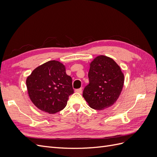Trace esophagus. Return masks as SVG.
<instances>
[{"mask_svg": "<svg viewBox=\"0 0 157 157\" xmlns=\"http://www.w3.org/2000/svg\"><path fill=\"white\" fill-rule=\"evenodd\" d=\"M75 92H77V93H79V94H81L82 93V88H79V89H77V90H75Z\"/></svg>", "mask_w": 157, "mask_h": 157, "instance_id": "34e87169", "label": "esophagus"}]
</instances>
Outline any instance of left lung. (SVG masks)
I'll return each instance as SVG.
<instances>
[{
    "label": "left lung",
    "mask_w": 157,
    "mask_h": 157,
    "mask_svg": "<svg viewBox=\"0 0 157 157\" xmlns=\"http://www.w3.org/2000/svg\"><path fill=\"white\" fill-rule=\"evenodd\" d=\"M90 66L89 84L84 88L82 96L91 108L103 110L119 98L124 76L115 61L105 56H97Z\"/></svg>",
    "instance_id": "1"
}]
</instances>
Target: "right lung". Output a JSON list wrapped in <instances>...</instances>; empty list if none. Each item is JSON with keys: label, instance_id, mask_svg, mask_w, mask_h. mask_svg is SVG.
<instances>
[{"label": "right lung", "instance_id": "obj_1", "mask_svg": "<svg viewBox=\"0 0 157 157\" xmlns=\"http://www.w3.org/2000/svg\"><path fill=\"white\" fill-rule=\"evenodd\" d=\"M28 94L33 104L40 110L54 114L67 105L73 94L72 78L66 74L65 65L52 60L33 71L27 77Z\"/></svg>", "mask_w": 157, "mask_h": 157}]
</instances>
